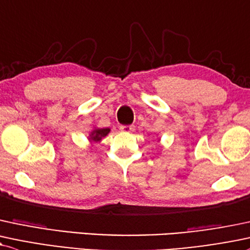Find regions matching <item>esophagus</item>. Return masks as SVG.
Segmentation results:
<instances>
[{"label": "esophagus", "mask_w": 250, "mask_h": 250, "mask_svg": "<svg viewBox=\"0 0 250 250\" xmlns=\"http://www.w3.org/2000/svg\"><path fill=\"white\" fill-rule=\"evenodd\" d=\"M120 130L123 131V133H133L135 130V127L134 125H121Z\"/></svg>", "instance_id": "1"}]
</instances>
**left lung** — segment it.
I'll return each mask as SVG.
<instances>
[{
	"mask_svg": "<svg viewBox=\"0 0 250 250\" xmlns=\"http://www.w3.org/2000/svg\"><path fill=\"white\" fill-rule=\"evenodd\" d=\"M158 141H159V138H158Z\"/></svg>",
	"mask_w": 250,
	"mask_h": 250,
	"instance_id": "8db88e82",
	"label": "left lung"
}]
</instances>
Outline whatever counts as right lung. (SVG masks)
Returning a JSON list of instances; mask_svg holds the SVG:
<instances>
[{
  "instance_id": "right-lung-1",
  "label": "right lung",
  "mask_w": 250,
  "mask_h": 250,
  "mask_svg": "<svg viewBox=\"0 0 250 250\" xmlns=\"http://www.w3.org/2000/svg\"><path fill=\"white\" fill-rule=\"evenodd\" d=\"M109 133H110V128L94 127L91 131H89V135L87 136V138H88V142L91 144L99 143V142H101L102 138L106 137Z\"/></svg>"
}]
</instances>
